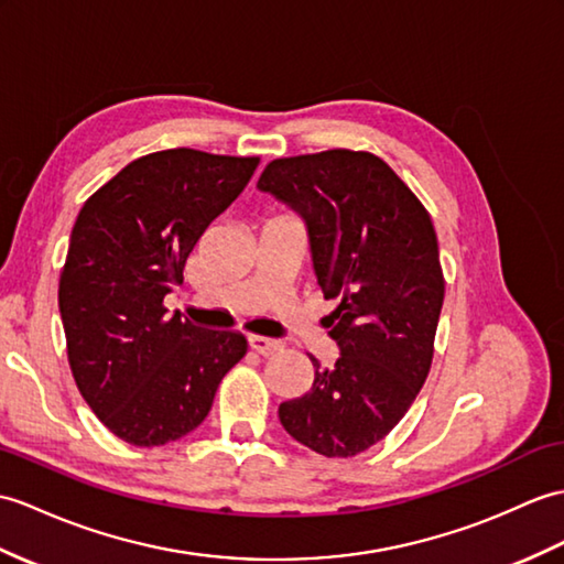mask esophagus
Masks as SVG:
<instances>
[{
  "label": "esophagus",
  "mask_w": 564,
  "mask_h": 564,
  "mask_svg": "<svg viewBox=\"0 0 564 564\" xmlns=\"http://www.w3.org/2000/svg\"><path fill=\"white\" fill-rule=\"evenodd\" d=\"M250 348L259 352V356H273V352L281 350V341L267 336H250Z\"/></svg>",
  "instance_id": "esophagus-1"
}]
</instances>
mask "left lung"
I'll return each mask as SVG.
<instances>
[{
    "label": "left lung",
    "instance_id": "left-lung-1",
    "mask_svg": "<svg viewBox=\"0 0 564 564\" xmlns=\"http://www.w3.org/2000/svg\"><path fill=\"white\" fill-rule=\"evenodd\" d=\"M257 187L305 220L338 352L307 394L279 405L288 435L322 456H356L411 409L432 365L444 300L437 235L405 182L368 151L271 161Z\"/></svg>",
    "mask_w": 564,
    "mask_h": 564
}]
</instances>
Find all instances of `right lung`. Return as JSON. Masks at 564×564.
I'll use <instances>...</instances> for the list:
<instances>
[{
  "instance_id": "right-lung-1",
  "label": "right lung",
  "mask_w": 564,
  "mask_h": 564,
  "mask_svg": "<svg viewBox=\"0 0 564 564\" xmlns=\"http://www.w3.org/2000/svg\"><path fill=\"white\" fill-rule=\"evenodd\" d=\"M257 165L194 149L149 153L76 216L59 276L72 375L100 423L134 447H161L199 427L220 379L247 352L238 332L167 317L163 297Z\"/></svg>"
}]
</instances>
